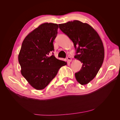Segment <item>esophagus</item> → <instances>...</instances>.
Masks as SVG:
<instances>
[{
    "instance_id": "34e87169",
    "label": "esophagus",
    "mask_w": 120,
    "mask_h": 120,
    "mask_svg": "<svg viewBox=\"0 0 120 120\" xmlns=\"http://www.w3.org/2000/svg\"><path fill=\"white\" fill-rule=\"evenodd\" d=\"M67 60H68V61L69 62H71L72 61V59H71V58L70 57V56H68L67 58Z\"/></svg>"
}]
</instances>
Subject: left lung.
Instances as JSON below:
<instances>
[{"instance_id":"1","label":"left lung","mask_w":120,"mask_h":120,"mask_svg":"<svg viewBox=\"0 0 120 120\" xmlns=\"http://www.w3.org/2000/svg\"><path fill=\"white\" fill-rule=\"evenodd\" d=\"M59 26L74 43L76 50L75 58L82 63L79 71L75 73L77 81L82 85L88 84L96 76L104 61V48L100 36L90 25L77 20Z\"/></svg>"}]
</instances>
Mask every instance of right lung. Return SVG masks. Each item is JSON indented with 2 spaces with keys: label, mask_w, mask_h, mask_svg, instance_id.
I'll return each mask as SVG.
<instances>
[{
  "label": "right lung",
  "mask_w": 120,
  "mask_h": 120,
  "mask_svg": "<svg viewBox=\"0 0 120 120\" xmlns=\"http://www.w3.org/2000/svg\"><path fill=\"white\" fill-rule=\"evenodd\" d=\"M58 24L45 23L28 34L24 38L19 54L21 74L31 86L37 90L45 88L67 64L54 55L53 44L58 34Z\"/></svg>",
  "instance_id": "add662e5"
}]
</instances>
